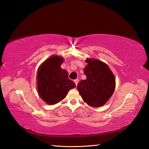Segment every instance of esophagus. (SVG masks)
<instances>
[{
  "mask_svg": "<svg viewBox=\"0 0 149 149\" xmlns=\"http://www.w3.org/2000/svg\"><path fill=\"white\" fill-rule=\"evenodd\" d=\"M78 82H79V80H78V79H75V80H74V83H75V85H76V86H77Z\"/></svg>",
  "mask_w": 149,
  "mask_h": 149,
  "instance_id": "esophagus-1",
  "label": "esophagus"
}]
</instances>
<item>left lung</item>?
Returning <instances> with one entry per match:
<instances>
[{
  "instance_id": "8db88e82",
  "label": "left lung",
  "mask_w": 149,
  "mask_h": 149,
  "mask_svg": "<svg viewBox=\"0 0 149 149\" xmlns=\"http://www.w3.org/2000/svg\"><path fill=\"white\" fill-rule=\"evenodd\" d=\"M84 68L86 75L77 85V90L88 105L94 107L104 106L115 91V75L107 64L97 59L86 58Z\"/></svg>"
}]
</instances>
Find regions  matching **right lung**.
<instances>
[{
	"label": "right lung",
	"instance_id": "1",
	"mask_svg": "<svg viewBox=\"0 0 149 149\" xmlns=\"http://www.w3.org/2000/svg\"><path fill=\"white\" fill-rule=\"evenodd\" d=\"M61 56L52 55L41 64L37 72V90L41 99L49 105H54L65 99L68 91L75 87L68 79V73L61 68Z\"/></svg>",
	"mask_w": 149,
	"mask_h": 149
}]
</instances>
